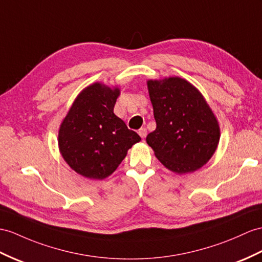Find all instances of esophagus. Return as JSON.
<instances>
[{
  "mask_svg": "<svg viewBox=\"0 0 262 262\" xmlns=\"http://www.w3.org/2000/svg\"><path fill=\"white\" fill-rule=\"evenodd\" d=\"M138 133H139L140 137H141L142 139H144L146 137V129H145V127H141V129L139 130Z\"/></svg>",
  "mask_w": 262,
  "mask_h": 262,
  "instance_id": "34e87169",
  "label": "esophagus"
}]
</instances>
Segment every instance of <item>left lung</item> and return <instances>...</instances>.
<instances>
[{
    "instance_id": "left-lung-1",
    "label": "left lung",
    "mask_w": 262,
    "mask_h": 262,
    "mask_svg": "<svg viewBox=\"0 0 262 262\" xmlns=\"http://www.w3.org/2000/svg\"><path fill=\"white\" fill-rule=\"evenodd\" d=\"M146 85L157 122L146 143L158 160L177 174L203 167L218 148L220 126L201 92L179 76L148 80Z\"/></svg>"
}]
</instances>
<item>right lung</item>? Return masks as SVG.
Wrapping results in <instances>:
<instances>
[{
	"label": "right lung",
	"instance_id": "right-lung-1",
	"mask_svg": "<svg viewBox=\"0 0 262 262\" xmlns=\"http://www.w3.org/2000/svg\"><path fill=\"white\" fill-rule=\"evenodd\" d=\"M118 86L95 82L78 94L59 129V150L69 167L88 179L103 180L127 150L141 141L113 112Z\"/></svg>",
	"mask_w": 262,
	"mask_h": 262
}]
</instances>
